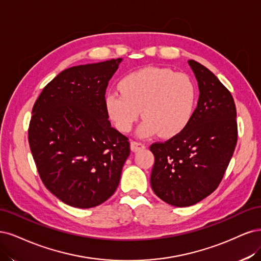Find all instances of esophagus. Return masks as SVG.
<instances>
[{
  "label": "esophagus",
  "mask_w": 261,
  "mask_h": 261,
  "mask_svg": "<svg viewBox=\"0 0 261 261\" xmlns=\"http://www.w3.org/2000/svg\"><path fill=\"white\" fill-rule=\"evenodd\" d=\"M145 148V144H143L141 142L138 141H132L131 142V150L132 152H138L140 149Z\"/></svg>",
  "instance_id": "esophagus-1"
}]
</instances>
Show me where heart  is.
I'll return each instance as SVG.
<instances>
[{
	"label": "heart",
	"instance_id": "1",
	"mask_svg": "<svg viewBox=\"0 0 261 261\" xmlns=\"http://www.w3.org/2000/svg\"><path fill=\"white\" fill-rule=\"evenodd\" d=\"M120 89L107 92L105 106L122 132L131 130L142 109L141 137L156 132L172 137L187 127L195 111L196 87L186 73L148 67L125 75Z\"/></svg>",
	"mask_w": 261,
	"mask_h": 261
}]
</instances>
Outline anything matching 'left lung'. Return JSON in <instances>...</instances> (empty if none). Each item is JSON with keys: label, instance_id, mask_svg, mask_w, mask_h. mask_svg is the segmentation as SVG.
I'll list each match as a JSON object with an SVG mask.
<instances>
[{"label": "left lung", "instance_id": "8db88e82", "mask_svg": "<svg viewBox=\"0 0 261 261\" xmlns=\"http://www.w3.org/2000/svg\"><path fill=\"white\" fill-rule=\"evenodd\" d=\"M189 65L198 83L197 107L180 133L149 149L155 156L150 186L175 207L203 200L219 186L238 142L234 99L216 75L201 64Z\"/></svg>", "mask_w": 261, "mask_h": 261}]
</instances>
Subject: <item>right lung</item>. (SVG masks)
Here are the masks:
<instances>
[{"label": "right lung", "instance_id": "1", "mask_svg": "<svg viewBox=\"0 0 261 261\" xmlns=\"http://www.w3.org/2000/svg\"><path fill=\"white\" fill-rule=\"evenodd\" d=\"M122 58L70 67L32 108L28 139L45 188L65 204L98 206L118 188L130 143L112 127L105 93Z\"/></svg>", "mask_w": 261, "mask_h": 261}]
</instances>
